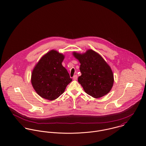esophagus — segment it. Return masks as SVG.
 <instances>
[{
  "instance_id": "34e87169",
  "label": "esophagus",
  "mask_w": 146,
  "mask_h": 146,
  "mask_svg": "<svg viewBox=\"0 0 146 146\" xmlns=\"http://www.w3.org/2000/svg\"><path fill=\"white\" fill-rule=\"evenodd\" d=\"M73 79L74 80H77V75H74V76H73Z\"/></svg>"
}]
</instances>
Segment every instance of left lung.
Instances as JSON below:
<instances>
[{
	"label": "left lung",
	"instance_id": "obj_1",
	"mask_svg": "<svg viewBox=\"0 0 146 146\" xmlns=\"http://www.w3.org/2000/svg\"><path fill=\"white\" fill-rule=\"evenodd\" d=\"M73 55L81 63L82 74L78 81L86 93L96 98L108 94L113 86V73L101 55L92 50L83 54L74 52Z\"/></svg>",
	"mask_w": 146,
	"mask_h": 146
}]
</instances>
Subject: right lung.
<instances>
[{
  "label": "right lung",
  "mask_w": 146,
  "mask_h": 146,
  "mask_svg": "<svg viewBox=\"0 0 146 146\" xmlns=\"http://www.w3.org/2000/svg\"><path fill=\"white\" fill-rule=\"evenodd\" d=\"M64 58L63 54L52 50L43 56L34 68L31 83L41 97L51 101L57 98L72 81L62 64Z\"/></svg>",
  "instance_id": "1"
}]
</instances>
